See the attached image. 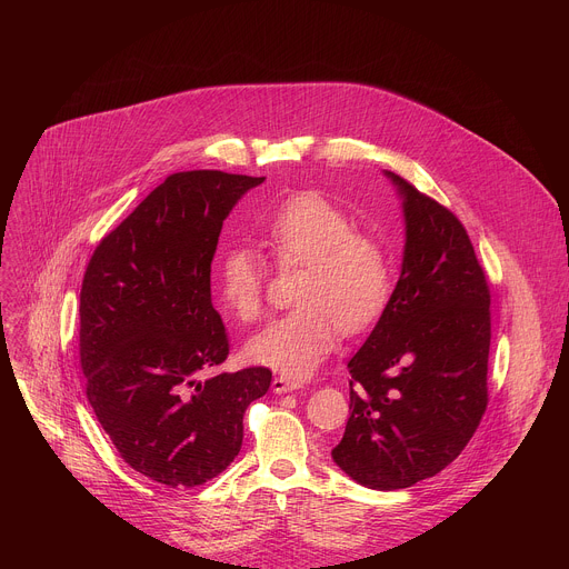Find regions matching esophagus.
<instances>
[{"mask_svg": "<svg viewBox=\"0 0 569 569\" xmlns=\"http://www.w3.org/2000/svg\"><path fill=\"white\" fill-rule=\"evenodd\" d=\"M301 385L299 382H292V380H288V378H274L272 380V391L274 393H288V391H295V389H299Z\"/></svg>", "mask_w": 569, "mask_h": 569, "instance_id": "34e87169", "label": "esophagus"}]
</instances>
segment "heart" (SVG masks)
Returning <instances> with one entry per match:
<instances>
[{"label": "heart", "instance_id": "obj_1", "mask_svg": "<svg viewBox=\"0 0 569 569\" xmlns=\"http://www.w3.org/2000/svg\"><path fill=\"white\" fill-rule=\"evenodd\" d=\"M263 246L281 268L301 266L299 303L257 333L246 353L281 376L308 378L338 347L340 333H360L382 317L393 270L382 242L321 193L306 191L279 204L261 224ZM222 303L242 321L263 308L266 272L250 248H231L218 261Z\"/></svg>", "mask_w": 569, "mask_h": 569}]
</instances>
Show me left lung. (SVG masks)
I'll return each instance as SVG.
<instances>
[{
	"label": "left lung",
	"instance_id": "left-lung-1",
	"mask_svg": "<svg viewBox=\"0 0 569 569\" xmlns=\"http://www.w3.org/2000/svg\"><path fill=\"white\" fill-rule=\"evenodd\" d=\"M385 176L402 198V268L349 360L351 417L331 455L367 489L398 491L455 461L486 412L491 290L459 218Z\"/></svg>",
	"mask_w": 569,
	"mask_h": 569
}]
</instances>
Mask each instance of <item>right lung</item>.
Segmentation results:
<instances>
[{
  "label": "right lung",
  "instance_id": "add662e5",
  "mask_svg": "<svg viewBox=\"0 0 569 569\" xmlns=\"http://www.w3.org/2000/svg\"><path fill=\"white\" fill-rule=\"evenodd\" d=\"M266 178L173 173L97 246L80 288V369L121 459L169 489L220 475L242 446V415L272 371L200 376L229 356L211 303L222 220Z\"/></svg>",
  "mask_w": 569,
  "mask_h": 569
}]
</instances>
